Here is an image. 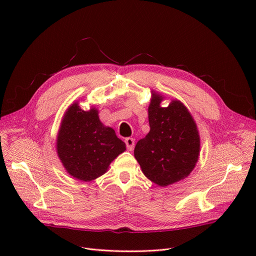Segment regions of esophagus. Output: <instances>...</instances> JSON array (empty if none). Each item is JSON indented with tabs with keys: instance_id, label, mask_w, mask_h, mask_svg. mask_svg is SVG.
Returning <instances> with one entry per match:
<instances>
[{
	"instance_id": "1",
	"label": "esophagus",
	"mask_w": 256,
	"mask_h": 256,
	"mask_svg": "<svg viewBox=\"0 0 256 256\" xmlns=\"http://www.w3.org/2000/svg\"><path fill=\"white\" fill-rule=\"evenodd\" d=\"M126 148L128 152H132L134 150V146H135V139L132 138H126Z\"/></svg>"
}]
</instances>
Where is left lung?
I'll use <instances>...</instances> for the list:
<instances>
[{"mask_svg": "<svg viewBox=\"0 0 256 256\" xmlns=\"http://www.w3.org/2000/svg\"><path fill=\"white\" fill-rule=\"evenodd\" d=\"M165 98L152 90L148 106L150 130L136 144L134 156L144 176L160 186L180 182L196 166L200 154V136L195 120L178 100L168 106Z\"/></svg>", "mask_w": 256, "mask_h": 256, "instance_id": "8db88e82", "label": "left lung"}]
</instances>
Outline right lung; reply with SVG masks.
Returning <instances> with one entry per match:
<instances>
[{
    "label": "right lung",
    "instance_id": "add662e5",
    "mask_svg": "<svg viewBox=\"0 0 256 256\" xmlns=\"http://www.w3.org/2000/svg\"><path fill=\"white\" fill-rule=\"evenodd\" d=\"M56 150L66 172L72 178L91 182L104 174L126 148L115 130L100 120L98 110L84 111L78 102L64 113L58 130Z\"/></svg>",
    "mask_w": 256,
    "mask_h": 256
}]
</instances>
